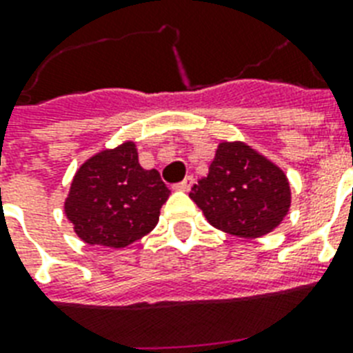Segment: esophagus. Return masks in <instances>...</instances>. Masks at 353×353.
I'll return each mask as SVG.
<instances>
[{
  "mask_svg": "<svg viewBox=\"0 0 353 353\" xmlns=\"http://www.w3.org/2000/svg\"><path fill=\"white\" fill-rule=\"evenodd\" d=\"M192 183H194V177L187 176L181 183H177L174 188H176V190H179V192H188V190H190V187H192Z\"/></svg>",
  "mask_w": 353,
  "mask_h": 353,
  "instance_id": "1",
  "label": "esophagus"
}]
</instances>
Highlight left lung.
Segmentation results:
<instances>
[{"instance_id": "obj_1", "label": "left lung", "mask_w": 353, "mask_h": 353, "mask_svg": "<svg viewBox=\"0 0 353 353\" xmlns=\"http://www.w3.org/2000/svg\"><path fill=\"white\" fill-rule=\"evenodd\" d=\"M190 199L212 227L252 240L282 223L291 207V187L284 170L252 146L221 141Z\"/></svg>"}]
</instances>
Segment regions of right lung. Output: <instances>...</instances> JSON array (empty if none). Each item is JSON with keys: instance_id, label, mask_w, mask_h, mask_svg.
Masks as SVG:
<instances>
[{"instance_id": "1", "label": "right lung", "mask_w": 353, "mask_h": 353, "mask_svg": "<svg viewBox=\"0 0 353 353\" xmlns=\"http://www.w3.org/2000/svg\"><path fill=\"white\" fill-rule=\"evenodd\" d=\"M168 196L159 172L144 170L135 143L126 141L80 165L63 212L82 241L122 249L157 225Z\"/></svg>"}]
</instances>
